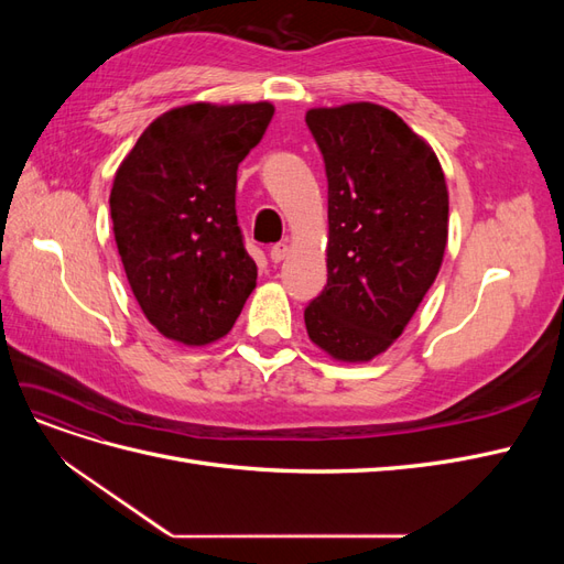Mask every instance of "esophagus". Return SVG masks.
Segmentation results:
<instances>
[{"label":"esophagus","instance_id":"obj_1","mask_svg":"<svg viewBox=\"0 0 564 564\" xmlns=\"http://www.w3.org/2000/svg\"><path fill=\"white\" fill-rule=\"evenodd\" d=\"M286 253H289V245H286V242L272 245V247H270V261H272V263H280V261H284Z\"/></svg>","mask_w":564,"mask_h":564}]
</instances>
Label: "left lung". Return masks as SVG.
<instances>
[{
	"label": "left lung",
	"instance_id": "obj_1",
	"mask_svg": "<svg viewBox=\"0 0 564 564\" xmlns=\"http://www.w3.org/2000/svg\"><path fill=\"white\" fill-rule=\"evenodd\" d=\"M329 183L327 286L305 308L315 346L340 362L390 348L435 282L449 195L433 148L377 104L305 112Z\"/></svg>",
	"mask_w": 564,
	"mask_h": 564
}]
</instances>
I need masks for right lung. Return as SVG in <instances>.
Segmentation results:
<instances>
[{
  "label": "right lung",
  "mask_w": 564,
  "mask_h": 564,
  "mask_svg": "<svg viewBox=\"0 0 564 564\" xmlns=\"http://www.w3.org/2000/svg\"><path fill=\"white\" fill-rule=\"evenodd\" d=\"M272 112L268 100L174 108L115 174L110 216L131 292L152 327L183 346L224 338L256 286L235 187Z\"/></svg>",
  "instance_id": "obj_1"
}]
</instances>
